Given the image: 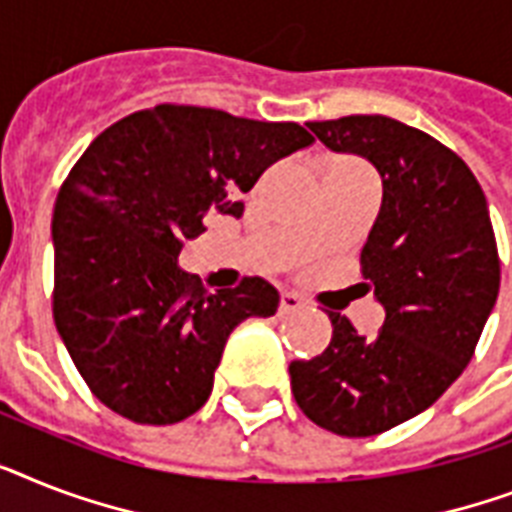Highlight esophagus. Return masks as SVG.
I'll use <instances>...</instances> for the list:
<instances>
[{
    "label": "esophagus",
    "instance_id": "obj_1",
    "mask_svg": "<svg viewBox=\"0 0 512 512\" xmlns=\"http://www.w3.org/2000/svg\"><path fill=\"white\" fill-rule=\"evenodd\" d=\"M302 307H305V302H302L297 294L284 292L281 294V302H278V313L289 315V313H297V310H302Z\"/></svg>",
    "mask_w": 512,
    "mask_h": 512
}]
</instances>
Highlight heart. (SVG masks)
<instances>
[{
  "label": "heart",
  "instance_id": "1",
  "mask_svg": "<svg viewBox=\"0 0 512 512\" xmlns=\"http://www.w3.org/2000/svg\"><path fill=\"white\" fill-rule=\"evenodd\" d=\"M331 165H357V162L350 160V157H336V160L331 162Z\"/></svg>",
  "mask_w": 512,
  "mask_h": 512
}]
</instances>
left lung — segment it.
I'll use <instances>...</instances> for the list:
<instances>
[{
    "label": "left lung",
    "instance_id": "obj_1",
    "mask_svg": "<svg viewBox=\"0 0 512 512\" xmlns=\"http://www.w3.org/2000/svg\"><path fill=\"white\" fill-rule=\"evenodd\" d=\"M307 128L381 176L360 270L386 321L363 336L347 315L328 313L331 342L313 360H292V394L315 426L376 436L434 405L471 363L500 292L497 239L476 176L434 136L386 115Z\"/></svg>",
    "mask_w": 512,
    "mask_h": 512
}]
</instances>
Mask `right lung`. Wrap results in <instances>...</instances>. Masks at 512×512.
Here are the masks:
<instances>
[{
  "mask_svg": "<svg viewBox=\"0 0 512 512\" xmlns=\"http://www.w3.org/2000/svg\"><path fill=\"white\" fill-rule=\"evenodd\" d=\"M307 144L299 123L157 105L105 128L70 168L52 218V315L112 413L147 426L189 418L213 392L228 334L276 313L263 278L210 292L178 255L210 215L242 218L239 194Z\"/></svg>",
  "mask_w": 512,
  "mask_h": 512,
  "instance_id": "1",
  "label": "right lung"
}]
</instances>
